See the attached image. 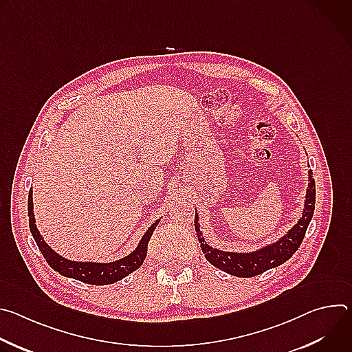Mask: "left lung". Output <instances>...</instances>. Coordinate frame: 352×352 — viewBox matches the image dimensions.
Returning <instances> with one entry per match:
<instances>
[{"mask_svg":"<svg viewBox=\"0 0 352 352\" xmlns=\"http://www.w3.org/2000/svg\"><path fill=\"white\" fill-rule=\"evenodd\" d=\"M315 202L316 186L315 179L312 177V171H309L307 202L302 217L299 219V221L280 241L252 254L224 252V250L213 249L212 246H209L202 238V232L199 230L197 213H195V231L197 234V239L200 242V248H202V252L213 266L236 277H254L269 269L283 265L296 252L300 242L304 241L307 228L312 220L315 212Z\"/></svg>","mask_w":352,"mask_h":352,"instance_id":"left-lung-1","label":"left lung"}]
</instances>
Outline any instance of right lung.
<instances>
[{
    "label": "right lung",
    "mask_w": 352,
    "mask_h": 352,
    "mask_svg": "<svg viewBox=\"0 0 352 352\" xmlns=\"http://www.w3.org/2000/svg\"><path fill=\"white\" fill-rule=\"evenodd\" d=\"M28 216H29L30 232L40 249L41 255L44 256L45 262L50 265V267L54 269L56 272H58L60 274H63L65 277H71V278L79 280L86 284H93V285L113 284V283L120 281L121 278L126 277L136 269H139L146 258L147 243L150 241V236H152L153 231L156 230V227L160 221V220H157L156 223H153V226L146 231V234L140 239L138 248L126 258H122V259H120L117 262H111V263H91V262H72V261L64 259L45 243V241L41 238V235L34 224L36 221H34V214H33L32 189L29 190V197H28Z\"/></svg>",
    "instance_id": "obj_1"
}]
</instances>
